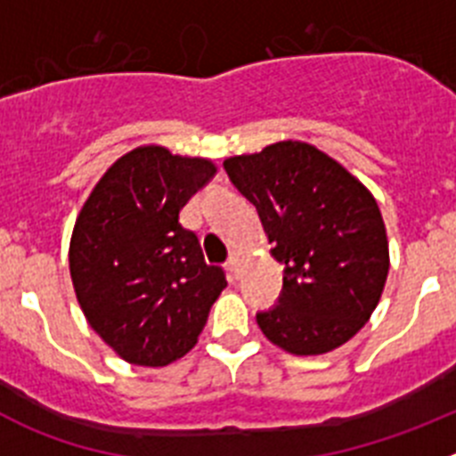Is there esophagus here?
I'll list each match as a JSON object with an SVG mask.
<instances>
[{
  "instance_id": "34e87169",
  "label": "esophagus",
  "mask_w": 456,
  "mask_h": 456,
  "mask_svg": "<svg viewBox=\"0 0 456 456\" xmlns=\"http://www.w3.org/2000/svg\"><path fill=\"white\" fill-rule=\"evenodd\" d=\"M228 269H231V273L235 278H240L241 273V253H231V257H228Z\"/></svg>"
}]
</instances>
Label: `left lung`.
<instances>
[{
    "mask_svg": "<svg viewBox=\"0 0 456 456\" xmlns=\"http://www.w3.org/2000/svg\"><path fill=\"white\" fill-rule=\"evenodd\" d=\"M225 173L251 205L283 267L278 304L256 315L265 336L315 356L356 336L388 276L386 225L372 193L336 159L301 141L231 157Z\"/></svg>",
    "mask_w": 456,
    "mask_h": 456,
    "instance_id": "8db88e82",
    "label": "left lung"
}]
</instances>
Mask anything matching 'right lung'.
Masks as SVG:
<instances>
[{"label": "right lung", "mask_w": 456, "mask_h": 456, "mask_svg": "<svg viewBox=\"0 0 456 456\" xmlns=\"http://www.w3.org/2000/svg\"><path fill=\"white\" fill-rule=\"evenodd\" d=\"M216 173L141 146L102 175L77 216L70 276L93 331L127 363L162 368L196 345L225 272L208 265L180 209Z\"/></svg>", "instance_id": "add662e5"}]
</instances>
